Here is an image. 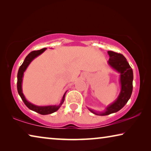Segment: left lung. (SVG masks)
I'll use <instances>...</instances> for the list:
<instances>
[{
	"label": "left lung",
	"instance_id": "left-lung-1",
	"mask_svg": "<svg viewBox=\"0 0 151 151\" xmlns=\"http://www.w3.org/2000/svg\"><path fill=\"white\" fill-rule=\"evenodd\" d=\"M109 55V65L120 73V83H121V93L116 100L113 103L106 107L104 112H96L88 109L93 114L99 116H105L120 111L128 101L131 98L132 92V81L133 72L123 55L113 51H108Z\"/></svg>",
	"mask_w": 151,
	"mask_h": 151
}]
</instances>
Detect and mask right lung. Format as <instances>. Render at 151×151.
Listing matches in <instances>:
<instances>
[{"mask_svg":"<svg viewBox=\"0 0 151 151\" xmlns=\"http://www.w3.org/2000/svg\"><path fill=\"white\" fill-rule=\"evenodd\" d=\"M47 49V48H42V49L39 50H34L30 52L29 55H28L25 59L24 60L23 63L22 64V65L20 66L19 71H18L17 74V90L18 93H19L20 98L22 99V101L24 102L28 108L29 109L32 110V111H35L36 112H38L40 114H42V115H45V114H48L53 113V112H56L58 111V109L60 108V106L62 105L63 103L65 101V94L66 91L64 94L63 96L62 100H61L60 103L58 104V105H49V106H37L35 105L32 103H30V102L28 101L25 96H24L23 93H22V77H23L24 72L26 70L28 66L29 65V64L32 62L33 59H35L36 57H37L38 56L41 55L42 53L45 51Z\"/></svg>","mask_w":151,"mask_h":151,"instance_id":"add662e5","label":"right lung"}]
</instances>
